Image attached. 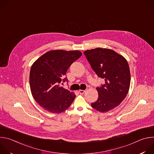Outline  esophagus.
<instances>
[{
  "mask_svg": "<svg viewBox=\"0 0 154 154\" xmlns=\"http://www.w3.org/2000/svg\"><path fill=\"white\" fill-rule=\"evenodd\" d=\"M79 93L80 94H83L85 93V90H80L79 91Z\"/></svg>",
  "mask_w": 154,
  "mask_h": 154,
  "instance_id": "34e87169",
  "label": "esophagus"
}]
</instances>
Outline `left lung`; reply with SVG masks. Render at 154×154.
<instances>
[{"label": "left lung", "mask_w": 154, "mask_h": 154, "mask_svg": "<svg viewBox=\"0 0 154 154\" xmlns=\"http://www.w3.org/2000/svg\"><path fill=\"white\" fill-rule=\"evenodd\" d=\"M92 69L105 84L96 88L97 100L91 106L98 112H107L118 106L125 98L130 84V68L127 60L113 50L96 48L84 52Z\"/></svg>", "instance_id": "8db88e82"}]
</instances>
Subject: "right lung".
<instances>
[{"label": "right lung", "mask_w": 154, "mask_h": 154, "mask_svg": "<svg viewBox=\"0 0 154 154\" xmlns=\"http://www.w3.org/2000/svg\"><path fill=\"white\" fill-rule=\"evenodd\" d=\"M79 51L53 50L43 54L32 64L30 85L35 101L52 113H61L69 107L76 95L60 86L67 80L66 74L71 64L81 57Z\"/></svg>", "instance_id": "1"}]
</instances>
